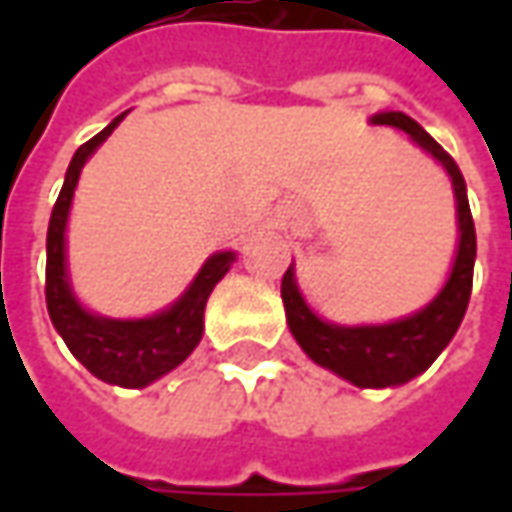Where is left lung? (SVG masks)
Here are the masks:
<instances>
[{
    "label": "left lung",
    "mask_w": 512,
    "mask_h": 512,
    "mask_svg": "<svg viewBox=\"0 0 512 512\" xmlns=\"http://www.w3.org/2000/svg\"><path fill=\"white\" fill-rule=\"evenodd\" d=\"M373 125L404 130L419 148L427 150L433 159H439L453 179L462 236H459V250H456V262H453L447 285L416 316L379 327H339L322 322L305 305L293 279V267H287V273L282 276V302H285L290 333L296 336V342L302 344V350L313 362L339 373L356 387H393V384L410 382L413 376H419L436 362V356L450 344L462 325L470 290H473L476 227H473V216L467 205L462 170L419 122H413L410 116L396 110V113L373 116Z\"/></svg>",
    "instance_id": "obj_1"
}]
</instances>
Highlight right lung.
<instances>
[{
    "instance_id": "right-lung-1",
    "label": "right lung",
    "mask_w": 512,
    "mask_h": 512,
    "mask_svg": "<svg viewBox=\"0 0 512 512\" xmlns=\"http://www.w3.org/2000/svg\"><path fill=\"white\" fill-rule=\"evenodd\" d=\"M125 119L116 116L108 128L88 139L73 153L70 168L65 173L62 193L53 205L48 225V265H45V302L53 327L65 339L70 353L88 367L96 379L119 387H145L159 376L170 373L173 367L185 362L193 347L202 339L205 330V305L210 290L230 270L233 253H216L199 270L196 282L187 287V293L176 305L139 322H116L102 319L76 305L65 276V225H68L70 199L73 187L79 182L82 165L88 156L108 139L113 128Z\"/></svg>"
}]
</instances>
